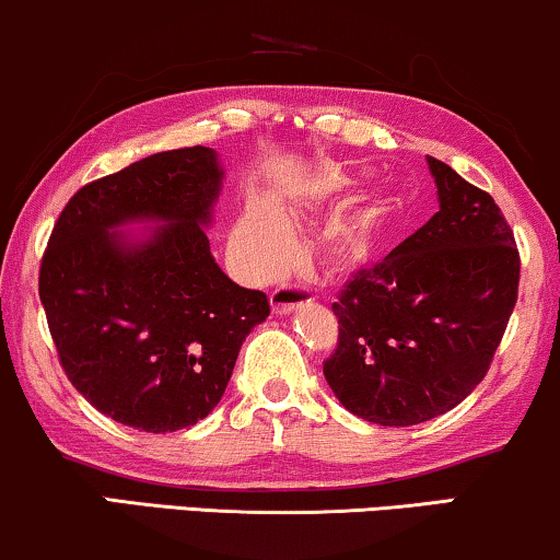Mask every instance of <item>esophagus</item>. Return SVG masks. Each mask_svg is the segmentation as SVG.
Listing matches in <instances>:
<instances>
[{
  "label": "esophagus",
  "mask_w": 560,
  "mask_h": 560,
  "mask_svg": "<svg viewBox=\"0 0 560 560\" xmlns=\"http://www.w3.org/2000/svg\"><path fill=\"white\" fill-rule=\"evenodd\" d=\"M310 302H312L310 291L302 287H291V283L271 291V310L277 314H291L294 310H299V306Z\"/></svg>",
  "instance_id": "esophagus-1"
}]
</instances>
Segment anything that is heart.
<instances>
[{"mask_svg": "<svg viewBox=\"0 0 560 560\" xmlns=\"http://www.w3.org/2000/svg\"><path fill=\"white\" fill-rule=\"evenodd\" d=\"M355 185V179H342L340 187ZM325 198H310L296 205H281L273 212L269 210H250L235 225V248L243 256L250 269L258 273H273L289 264L294 254V243L287 225L299 223L304 210L319 208ZM370 250V225L365 220H348L340 223L332 233L327 235L325 243V264L332 269H350L365 261Z\"/></svg>", "mask_w": 560, "mask_h": 560, "instance_id": "obj_1", "label": "heart"}]
</instances>
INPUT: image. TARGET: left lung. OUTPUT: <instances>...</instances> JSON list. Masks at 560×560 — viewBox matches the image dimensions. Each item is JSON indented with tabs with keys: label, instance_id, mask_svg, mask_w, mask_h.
I'll use <instances>...</instances> for the list:
<instances>
[{
	"label": "left lung",
	"instance_id": "left-lung-1",
	"mask_svg": "<svg viewBox=\"0 0 560 560\" xmlns=\"http://www.w3.org/2000/svg\"><path fill=\"white\" fill-rule=\"evenodd\" d=\"M439 212L332 304L340 322L325 377L350 413L413 427L482 383L517 302L520 254L498 202L427 156Z\"/></svg>",
	"mask_w": 560,
	"mask_h": 560
}]
</instances>
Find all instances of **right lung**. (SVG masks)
I'll return each instance as SVG.
<instances>
[{
	"label": "right lung",
	"mask_w": 560,
	"mask_h": 560,
	"mask_svg": "<svg viewBox=\"0 0 560 560\" xmlns=\"http://www.w3.org/2000/svg\"><path fill=\"white\" fill-rule=\"evenodd\" d=\"M223 175L210 147L152 154L81 187L47 241L40 302L60 365L124 427L167 434L202 421L271 312L210 254ZM129 224L158 228L120 231Z\"/></svg>",
	"instance_id": "obj_1"
}]
</instances>
